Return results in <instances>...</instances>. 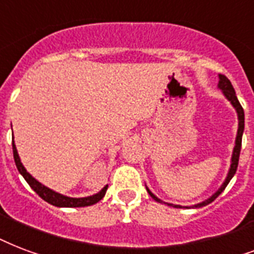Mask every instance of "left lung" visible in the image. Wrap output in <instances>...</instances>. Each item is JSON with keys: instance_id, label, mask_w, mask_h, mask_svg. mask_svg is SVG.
Returning <instances> with one entry per match:
<instances>
[{"instance_id": "left-lung-1", "label": "left lung", "mask_w": 254, "mask_h": 254, "mask_svg": "<svg viewBox=\"0 0 254 254\" xmlns=\"http://www.w3.org/2000/svg\"><path fill=\"white\" fill-rule=\"evenodd\" d=\"M218 77H220V81H218V88L221 89L222 93H224V96L229 100L232 105L235 106L236 112H237V116H239V130H237L236 145H235V149H233V154H232V164H230V169H229V173H228V177L225 179V181H224V184L221 185V188H220V189H218V190L216 191L212 197H209L208 200L202 201V202H200V204L194 205V208H201V206H205V205L210 204V202H213V201L216 200V198L221 194L222 191H224V189H225L226 185L229 184L232 177L235 176L236 170H237V166H239L240 150H241V141H243V133H244V109H243V106H241V104H240L239 98H237V96H236L233 85H232V82L228 80V77H225L224 74H220ZM146 190H148V193L150 194V197H152L153 200H156L157 202H162L158 197L154 196L152 191L149 190L148 188H146ZM168 205L173 206V208H183V206H180V205H173V204H168Z\"/></svg>"}]
</instances>
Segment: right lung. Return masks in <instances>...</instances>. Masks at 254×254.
<instances>
[{"label": "right lung", "instance_id": "obj_1", "mask_svg": "<svg viewBox=\"0 0 254 254\" xmlns=\"http://www.w3.org/2000/svg\"><path fill=\"white\" fill-rule=\"evenodd\" d=\"M11 145H13V156H14L15 166H17L18 172L22 174V177L26 180V183L30 185V188H32L33 190L36 191L37 194L41 197L42 200H45L46 202H49V204L54 205V206H60V208H81V206H90V205L97 204L98 201L102 200L104 196H105L108 185L102 188L101 190L98 191L97 194L84 197V198H71V197L63 196V194H60L57 191L52 190L49 188H46L45 185H42L41 183H38L34 177H32V176L26 172L24 165L21 164L18 153H17V149H15L14 141L11 142Z\"/></svg>", "mask_w": 254, "mask_h": 254}]
</instances>
